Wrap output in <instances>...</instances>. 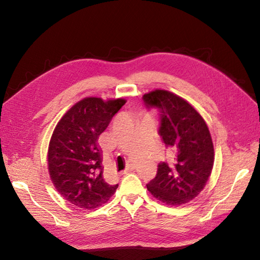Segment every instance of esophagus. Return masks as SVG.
<instances>
[{"mask_svg": "<svg viewBox=\"0 0 260 260\" xmlns=\"http://www.w3.org/2000/svg\"><path fill=\"white\" fill-rule=\"evenodd\" d=\"M131 170H133V166H132V165H130V166H128L127 168H125V169L121 172V174H122V175H125V174H128V172H130Z\"/></svg>", "mask_w": 260, "mask_h": 260, "instance_id": "1", "label": "esophagus"}]
</instances>
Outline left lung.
Segmentation results:
<instances>
[{"label":"left lung","instance_id":"8db88e82","mask_svg":"<svg viewBox=\"0 0 260 260\" xmlns=\"http://www.w3.org/2000/svg\"><path fill=\"white\" fill-rule=\"evenodd\" d=\"M146 107L158 109L159 136L174 152L171 162L158 165L156 177L146 184L155 199L167 205H182L205 187L215 160L214 144L204 118L175 93L155 90L143 95Z\"/></svg>","mask_w":260,"mask_h":260}]
</instances>
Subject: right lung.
Segmentation results:
<instances>
[{"label":"right lung","instance_id":"right-lung-1","mask_svg":"<svg viewBox=\"0 0 260 260\" xmlns=\"http://www.w3.org/2000/svg\"><path fill=\"white\" fill-rule=\"evenodd\" d=\"M124 103V99L85 98L68 109L53 131L49 174L57 192L77 207L98 208L117 190L118 184L104 179L98 140Z\"/></svg>","mask_w":260,"mask_h":260}]
</instances>
